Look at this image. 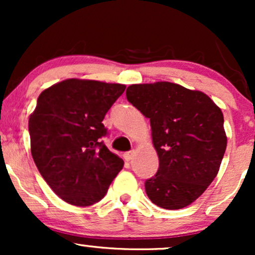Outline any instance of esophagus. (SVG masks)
<instances>
[{
	"label": "esophagus",
	"mask_w": 255,
	"mask_h": 255,
	"mask_svg": "<svg viewBox=\"0 0 255 255\" xmlns=\"http://www.w3.org/2000/svg\"><path fill=\"white\" fill-rule=\"evenodd\" d=\"M133 156H134V151H128V152H126V153H125V159L127 160V162H129L131 158H133Z\"/></svg>",
	"instance_id": "1"
}]
</instances>
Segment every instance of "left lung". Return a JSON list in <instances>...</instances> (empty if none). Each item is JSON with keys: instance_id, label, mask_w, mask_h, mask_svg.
I'll return each instance as SVG.
<instances>
[{"instance_id": "8db88e82", "label": "left lung", "mask_w": 255, "mask_h": 255, "mask_svg": "<svg viewBox=\"0 0 255 255\" xmlns=\"http://www.w3.org/2000/svg\"><path fill=\"white\" fill-rule=\"evenodd\" d=\"M126 96L150 119L159 158L157 174L145 181L146 194L162 209L188 206L218 174L227 148L222 110L200 91L168 81L130 85Z\"/></svg>"}]
</instances>
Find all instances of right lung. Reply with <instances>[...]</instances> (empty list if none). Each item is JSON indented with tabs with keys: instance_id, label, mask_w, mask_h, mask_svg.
Listing matches in <instances>:
<instances>
[{
	"instance_id": "obj_1",
	"label": "right lung",
	"mask_w": 255,
	"mask_h": 255,
	"mask_svg": "<svg viewBox=\"0 0 255 255\" xmlns=\"http://www.w3.org/2000/svg\"><path fill=\"white\" fill-rule=\"evenodd\" d=\"M126 86L67 79L44 90L28 120L31 153L50 188L66 203L90 206L107 194L124 160L102 137L105 114Z\"/></svg>"
}]
</instances>
